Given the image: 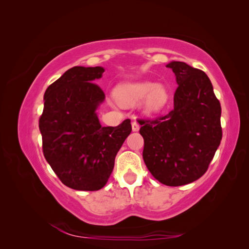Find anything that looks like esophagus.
Returning a JSON list of instances; mask_svg holds the SVG:
<instances>
[{
	"label": "esophagus",
	"instance_id": "34e87169",
	"mask_svg": "<svg viewBox=\"0 0 249 249\" xmlns=\"http://www.w3.org/2000/svg\"><path fill=\"white\" fill-rule=\"evenodd\" d=\"M132 129H133V132H137V130L140 129V124H138L136 121L132 122Z\"/></svg>",
	"mask_w": 249,
	"mask_h": 249
}]
</instances>
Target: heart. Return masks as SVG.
<instances>
[{
    "instance_id": "heart-1",
    "label": "heart",
    "mask_w": 249,
    "mask_h": 249,
    "mask_svg": "<svg viewBox=\"0 0 249 249\" xmlns=\"http://www.w3.org/2000/svg\"><path fill=\"white\" fill-rule=\"evenodd\" d=\"M145 98L146 111L156 113L166 107L169 94L162 86H156L154 82L125 84L117 90V99L124 105H133Z\"/></svg>"
}]
</instances>
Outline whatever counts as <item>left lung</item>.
Returning a JSON list of instances; mask_svg holds the SVG:
<instances>
[{
  "label": "left lung",
  "instance_id": "left-lung-1",
  "mask_svg": "<svg viewBox=\"0 0 249 249\" xmlns=\"http://www.w3.org/2000/svg\"><path fill=\"white\" fill-rule=\"evenodd\" d=\"M167 67L178 83L174 109L156 119H138V123L146 167L159 182L179 187L208 170L222 141L221 104L204 71L181 61Z\"/></svg>",
  "mask_w": 249,
  "mask_h": 249
}]
</instances>
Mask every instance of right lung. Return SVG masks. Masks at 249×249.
<instances>
[{
    "mask_svg": "<svg viewBox=\"0 0 249 249\" xmlns=\"http://www.w3.org/2000/svg\"><path fill=\"white\" fill-rule=\"evenodd\" d=\"M101 67H73L47 88L39 129L43 153L59 180L74 190L107 184L117 153L132 132L130 120L102 127L95 114L103 90L94 83Z\"/></svg>",
    "mask_w": 249,
    "mask_h": 249,
    "instance_id": "add662e5",
    "label": "right lung"
}]
</instances>
